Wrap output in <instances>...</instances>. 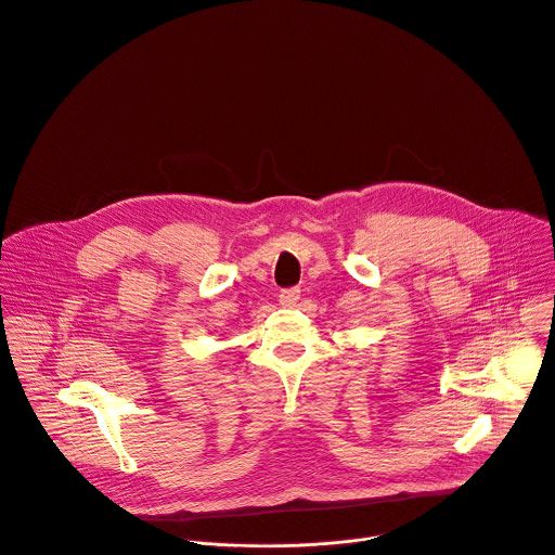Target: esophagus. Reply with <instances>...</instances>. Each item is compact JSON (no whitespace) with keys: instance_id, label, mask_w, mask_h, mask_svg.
Segmentation results:
<instances>
[{"instance_id":"34e87169","label":"esophagus","mask_w":555,"mask_h":555,"mask_svg":"<svg viewBox=\"0 0 555 555\" xmlns=\"http://www.w3.org/2000/svg\"><path fill=\"white\" fill-rule=\"evenodd\" d=\"M299 297H301V291H299V288H286V291L280 293V306L293 308V306H297Z\"/></svg>"}]
</instances>
